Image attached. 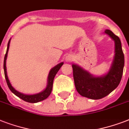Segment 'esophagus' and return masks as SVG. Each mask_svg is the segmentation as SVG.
I'll use <instances>...</instances> for the list:
<instances>
[{"mask_svg":"<svg viewBox=\"0 0 129 129\" xmlns=\"http://www.w3.org/2000/svg\"><path fill=\"white\" fill-rule=\"evenodd\" d=\"M74 57L73 55H68L66 57V61H68V62H70V61H72L74 60Z\"/></svg>","mask_w":129,"mask_h":129,"instance_id":"1","label":"esophagus"}]
</instances>
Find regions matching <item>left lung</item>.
Masks as SVG:
<instances>
[{"label":"left lung","mask_w":129,"mask_h":129,"mask_svg":"<svg viewBox=\"0 0 129 129\" xmlns=\"http://www.w3.org/2000/svg\"><path fill=\"white\" fill-rule=\"evenodd\" d=\"M115 43V55L110 70L106 75L95 77L77 65H72L75 86L81 96L98 100L112 92L120 84L124 65V56L118 36L108 29L105 31Z\"/></svg>","instance_id":"left-lung-1"}]
</instances>
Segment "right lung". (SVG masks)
<instances>
[{"mask_svg":"<svg viewBox=\"0 0 129 129\" xmlns=\"http://www.w3.org/2000/svg\"><path fill=\"white\" fill-rule=\"evenodd\" d=\"M10 41H11V39L9 40V43H8L7 52H6V54H5V59H4V72H5V79H6V81H7V85L9 86L10 90L13 92V94H15L16 96L19 97L20 98H21L22 100H23L24 101H25V102H30V103H36V102H40V101H42V100L46 99V98L50 95L51 92V90H52L53 88V80H54L55 76V75H56V74L57 73V72L59 70V69H60L61 67L62 66V65L63 64V63L61 62L60 63H59V64H57V66L53 67V68L51 70L50 72H49V74L48 78H47V85L46 88H45L43 91L39 92L38 94H32V95H27V94H22L21 92H19L18 91H17L15 88H13V86H12V85L11 84L10 82H9V78H8V76H7V67H6V60H7V54H8V51H9Z\"/></svg>","mask_w":129,"mask_h":129,"instance_id":"1","label":"right lung"}]
</instances>
